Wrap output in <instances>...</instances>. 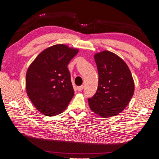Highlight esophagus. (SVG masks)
<instances>
[{
    "mask_svg": "<svg viewBox=\"0 0 159 159\" xmlns=\"http://www.w3.org/2000/svg\"><path fill=\"white\" fill-rule=\"evenodd\" d=\"M83 88H84V86L83 85H80V86H79V87H77V90L79 91V92H80V91H82L83 89Z\"/></svg>",
    "mask_w": 159,
    "mask_h": 159,
    "instance_id": "esophagus-1",
    "label": "esophagus"
}]
</instances>
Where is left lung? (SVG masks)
<instances>
[{
	"instance_id": "left-lung-1",
	"label": "left lung",
	"mask_w": 159,
	"mask_h": 159,
	"mask_svg": "<svg viewBox=\"0 0 159 159\" xmlns=\"http://www.w3.org/2000/svg\"><path fill=\"white\" fill-rule=\"evenodd\" d=\"M94 59L98 86L94 96L88 98L89 107L102 117L117 116L133 96L134 84L131 72L120 57L107 50L96 54Z\"/></svg>"
}]
</instances>
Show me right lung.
<instances>
[{
    "instance_id": "right-lung-1",
    "label": "right lung",
    "mask_w": 159,
    "mask_h": 159,
    "mask_svg": "<svg viewBox=\"0 0 159 159\" xmlns=\"http://www.w3.org/2000/svg\"><path fill=\"white\" fill-rule=\"evenodd\" d=\"M78 52L63 44L52 46L40 53L29 66L26 92L40 113L56 116L69 104L74 92L67 66Z\"/></svg>"
}]
</instances>
